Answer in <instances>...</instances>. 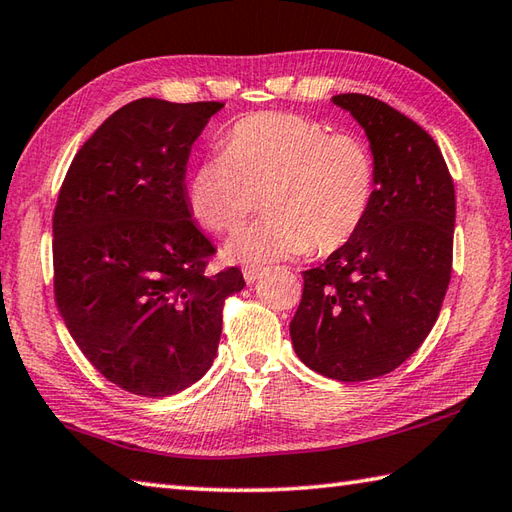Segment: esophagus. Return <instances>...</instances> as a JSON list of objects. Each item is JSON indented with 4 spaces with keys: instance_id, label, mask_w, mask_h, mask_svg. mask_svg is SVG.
I'll return each mask as SVG.
<instances>
[{
    "instance_id": "esophagus-1",
    "label": "esophagus",
    "mask_w": 512,
    "mask_h": 512,
    "mask_svg": "<svg viewBox=\"0 0 512 512\" xmlns=\"http://www.w3.org/2000/svg\"><path fill=\"white\" fill-rule=\"evenodd\" d=\"M242 273H244L246 284H253V281H257L259 277H262L264 270H262V268H257V266H244V268H242Z\"/></svg>"
}]
</instances>
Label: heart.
Wrapping results in <instances>:
<instances>
[{
	"mask_svg": "<svg viewBox=\"0 0 512 512\" xmlns=\"http://www.w3.org/2000/svg\"><path fill=\"white\" fill-rule=\"evenodd\" d=\"M262 195L268 215L228 239V259L266 266L310 248L334 253L352 242L372 211V149L303 114L246 116L226 132L222 154L189 173L187 206L206 231L226 233L253 215Z\"/></svg>",
	"mask_w": 512,
	"mask_h": 512,
	"instance_id": "heart-1",
	"label": "heart"
}]
</instances>
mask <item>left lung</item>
<instances>
[{
  "mask_svg": "<svg viewBox=\"0 0 512 512\" xmlns=\"http://www.w3.org/2000/svg\"><path fill=\"white\" fill-rule=\"evenodd\" d=\"M365 129L372 211L350 244L303 273L295 352L343 383L394 372L436 323L453 264L455 189L442 151L409 116L367 94L332 96Z\"/></svg>",
  "mask_w": 512,
  "mask_h": 512,
  "instance_id": "1",
  "label": "left lung"
}]
</instances>
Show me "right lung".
Here are the masks:
<instances>
[{
    "mask_svg": "<svg viewBox=\"0 0 512 512\" xmlns=\"http://www.w3.org/2000/svg\"><path fill=\"white\" fill-rule=\"evenodd\" d=\"M224 103L138 99L88 138L52 217L54 299L99 372L136 396H171L213 365L239 268L206 275L215 248L187 206V162Z\"/></svg>",
    "mask_w": 512,
    "mask_h": 512,
    "instance_id": "1",
    "label": "right lung"
}]
</instances>
